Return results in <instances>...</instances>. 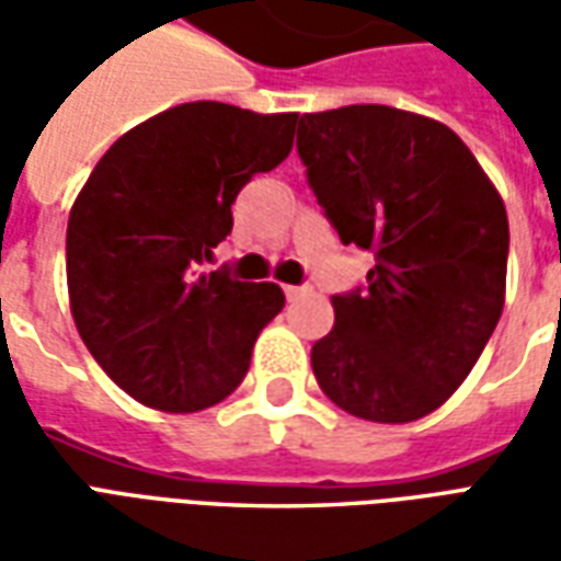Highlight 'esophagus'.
I'll return each mask as SVG.
<instances>
[{"label":"esophagus","mask_w":561,"mask_h":561,"mask_svg":"<svg viewBox=\"0 0 561 561\" xmlns=\"http://www.w3.org/2000/svg\"><path fill=\"white\" fill-rule=\"evenodd\" d=\"M309 294H312L309 285H285V297H288V300H304Z\"/></svg>","instance_id":"obj_1"}]
</instances>
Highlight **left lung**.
I'll return each instance as SVG.
<instances>
[{
  "mask_svg": "<svg viewBox=\"0 0 561 561\" xmlns=\"http://www.w3.org/2000/svg\"><path fill=\"white\" fill-rule=\"evenodd\" d=\"M297 152L342 245L376 257L364 285L333 294L312 373L342 412L417 421L466 381L499 324L505 204L450 128L388 104L304 114Z\"/></svg>",
  "mask_w": 561,
  "mask_h": 561,
  "instance_id": "left-lung-1",
  "label": "left lung"
}]
</instances>
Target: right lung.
Returning a JSON list of instances; mask_svg holds the SVG:
<instances>
[{
	"mask_svg": "<svg viewBox=\"0 0 561 561\" xmlns=\"http://www.w3.org/2000/svg\"><path fill=\"white\" fill-rule=\"evenodd\" d=\"M294 126L297 114L180 104L116 140L75 201L71 316L104 373L149 409L225 400L282 312L279 285L197 270L231 233L240 188L288 159Z\"/></svg>",
	"mask_w": 561,
	"mask_h": 561,
	"instance_id": "1",
	"label": "right lung"
}]
</instances>
